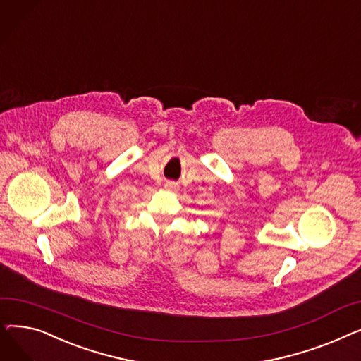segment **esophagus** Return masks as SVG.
Wrapping results in <instances>:
<instances>
[{"mask_svg": "<svg viewBox=\"0 0 361 361\" xmlns=\"http://www.w3.org/2000/svg\"><path fill=\"white\" fill-rule=\"evenodd\" d=\"M165 188H166V190H169V192H177L178 190V185L176 183H173V181H166L165 183Z\"/></svg>", "mask_w": 361, "mask_h": 361, "instance_id": "34e87169", "label": "esophagus"}]
</instances>
